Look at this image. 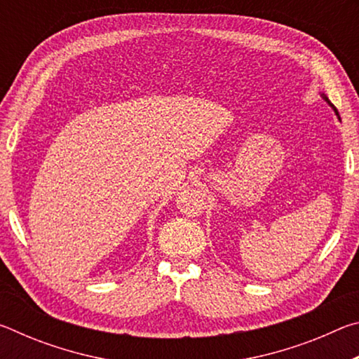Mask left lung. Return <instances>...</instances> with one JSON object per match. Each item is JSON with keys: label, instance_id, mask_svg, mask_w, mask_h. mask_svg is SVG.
<instances>
[{"label": "left lung", "instance_id": "obj_1", "mask_svg": "<svg viewBox=\"0 0 359 359\" xmlns=\"http://www.w3.org/2000/svg\"><path fill=\"white\" fill-rule=\"evenodd\" d=\"M325 100H326V101H327V98H326V96H325ZM327 102H330V101H327ZM330 106H331V107H332V109H334V112H336V115H337V117H339V112H337V109H336V107H334V106H332V104H331V102H330ZM339 118H340V117H339Z\"/></svg>", "mask_w": 359, "mask_h": 359}]
</instances>
